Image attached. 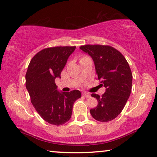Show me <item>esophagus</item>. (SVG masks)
Here are the masks:
<instances>
[{
	"mask_svg": "<svg viewBox=\"0 0 157 157\" xmlns=\"http://www.w3.org/2000/svg\"><path fill=\"white\" fill-rule=\"evenodd\" d=\"M82 95H83L85 97H86V98L90 97V94L86 93V92H83V93H82Z\"/></svg>",
	"mask_w": 157,
	"mask_h": 157,
	"instance_id": "34e87169",
	"label": "esophagus"
}]
</instances>
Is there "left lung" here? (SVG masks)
<instances>
[{
	"instance_id": "8db88e82",
	"label": "left lung",
	"mask_w": 157,
	"mask_h": 157,
	"mask_svg": "<svg viewBox=\"0 0 157 157\" xmlns=\"http://www.w3.org/2000/svg\"><path fill=\"white\" fill-rule=\"evenodd\" d=\"M82 51L92 58L101 86L106 88L104 94H92L98 105L90 110L95 120L109 122L121 113L132 90V75L129 64L118 50L109 46H82Z\"/></svg>"
}]
</instances>
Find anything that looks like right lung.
I'll return each instance as SVG.
<instances>
[{
	"mask_svg": "<svg viewBox=\"0 0 157 157\" xmlns=\"http://www.w3.org/2000/svg\"><path fill=\"white\" fill-rule=\"evenodd\" d=\"M75 46H58L43 49L35 55L25 76L26 88L34 109L46 122L60 125L71 118L75 101L81 97L79 90L59 91L56 78L60 73Z\"/></svg>",
	"mask_w": 157,
	"mask_h": 157,
	"instance_id": "obj_1",
	"label": "right lung"
}]
</instances>
